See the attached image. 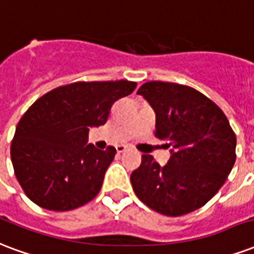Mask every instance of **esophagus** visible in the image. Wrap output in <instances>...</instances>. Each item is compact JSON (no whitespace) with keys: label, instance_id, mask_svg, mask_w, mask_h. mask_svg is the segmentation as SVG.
Segmentation results:
<instances>
[{"label":"esophagus","instance_id":"obj_1","mask_svg":"<svg viewBox=\"0 0 254 254\" xmlns=\"http://www.w3.org/2000/svg\"><path fill=\"white\" fill-rule=\"evenodd\" d=\"M126 150H127V146H118V147H116V151L119 152V154L125 152Z\"/></svg>","mask_w":254,"mask_h":254}]
</instances>
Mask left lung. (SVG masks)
I'll return each instance as SVG.
<instances>
[{
  "mask_svg": "<svg viewBox=\"0 0 254 254\" xmlns=\"http://www.w3.org/2000/svg\"><path fill=\"white\" fill-rule=\"evenodd\" d=\"M155 112V136L171 156L161 166L151 155L131 174L136 197L169 217L203 206L225 184L236 162V135L215 103L177 83L147 81L138 89Z\"/></svg>",
  "mask_w": 254,
  "mask_h": 254,
  "instance_id": "8db88e82",
  "label": "left lung"
}]
</instances>
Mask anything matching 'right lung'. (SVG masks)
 Listing matches in <instances>:
<instances>
[{
    "instance_id": "add662e5",
    "label": "right lung",
    "mask_w": 254,
    "mask_h": 254,
    "mask_svg": "<svg viewBox=\"0 0 254 254\" xmlns=\"http://www.w3.org/2000/svg\"><path fill=\"white\" fill-rule=\"evenodd\" d=\"M135 87L128 80L77 81L52 89L29 107L16 127L10 156L30 201L66 211L98 195L116 150L88 144L89 128L104 125L112 104Z\"/></svg>"
}]
</instances>
